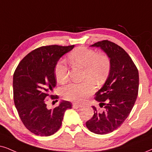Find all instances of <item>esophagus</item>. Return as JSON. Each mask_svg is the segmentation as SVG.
<instances>
[{
	"mask_svg": "<svg viewBox=\"0 0 152 152\" xmlns=\"http://www.w3.org/2000/svg\"><path fill=\"white\" fill-rule=\"evenodd\" d=\"M72 106L74 109H77V108H79V107H81L82 105L79 104H78V103H73Z\"/></svg>",
	"mask_w": 152,
	"mask_h": 152,
	"instance_id": "obj_1",
	"label": "esophagus"
}]
</instances>
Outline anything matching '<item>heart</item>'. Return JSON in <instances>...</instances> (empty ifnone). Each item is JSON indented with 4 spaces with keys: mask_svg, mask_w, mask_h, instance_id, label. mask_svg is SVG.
Returning a JSON list of instances; mask_svg holds the SVG:
<instances>
[{
    "mask_svg": "<svg viewBox=\"0 0 152 152\" xmlns=\"http://www.w3.org/2000/svg\"><path fill=\"white\" fill-rule=\"evenodd\" d=\"M69 60L74 66L83 68V79L90 78L96 83H101L108 76L111 69L110 58L104 53H97L94 50L78 47L69 55ZM55 78L59 83L68 80V68L63 62H58L54 69ZM94 83L89 79L80 83H71L63 86L60 93L67 100L83 102L95 91Z\"/></svg>",
    "mask_w": 152,
    "mask_h": 152,
    "instance_id": "b5f03b06",
    "label": "heart"
}]
</instances>
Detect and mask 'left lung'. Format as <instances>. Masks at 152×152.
<instances>
[{
  "mask_svg": "<svg viewBox=\"0 0 152 152\" xmlns=\"http://www.w3.org/2000/svg\"><path fill=\"white\" fill-rule=\"evenodd\" d=\"M91 46L107 53L111 69L105 83L95 93V99L104 110L99 111L93 106L94 115L86 125L90 131L104 135L121 126L130 114L137 99L139 74L131 57L117 44L104 40Z\"/></svg>",
  "mask_w": 152,
  "mask_h": 152,
  "instance_id": "8db88e82",
  "label": "left lung"
}]
</instances>
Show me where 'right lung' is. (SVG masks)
I'll use <instances>...</instances> for the list:
<instances>
[{
  "mask_svg": "<svg viewBox=\"0 0 152 152\" xmlns=\"http://www.w3.org/2000/svg\"><path fill=\"white\" fill-rule=\"evenodd\" d=\"M74 45L42 46L26 55L13 75V97L20 118L27 129L39 136L55 133L62 125L65 111L72 103L62 101L54 109H48V97L57 85L54 69L62 55ZM57 101V100H56Z\"/></svg>",
  "mask_w": 152,
  "mask_h": 152,
  "instance_id": "obj_1",
  "label": "right lung"
}]
</instances>
